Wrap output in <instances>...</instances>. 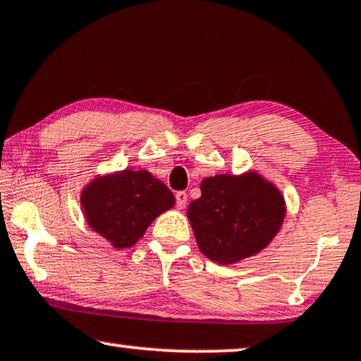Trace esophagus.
Segmentation results:
<instances>
[{
	"mask_svg": "<svg viewBox=\"0 0 361 361\" xmlns=\"http://www.w3.org/2000/svg\"><path fill=\"white\" fill-rule=\"evenodd\" d=\"M175 197H176V207H178V209H183L188 202V195L185 191H178L175 195Z\"/></svg>",
	"mask_w": 361,
	"mask_h": 361,
	"instance_id": "34e87169",
	"label": "esophagus"
}]
</instances>
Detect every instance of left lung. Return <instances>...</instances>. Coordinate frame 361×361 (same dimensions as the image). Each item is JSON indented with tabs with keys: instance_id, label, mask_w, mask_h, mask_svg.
<instances>
[{
	"instance_id": "1",
	"label": "left lung",
	"mask_w": 361,
	"mask_h": 361,
	"mask_svg": "<svg viewBox=\"0 0 361 361\" xmlns=\"http://www.w3.org/2000/svg\"><path fill=\"white\" fill-rule=\"evenodd\" d=\"M186 214L202 255L232 265L270 245L286 204L271 181L250 170L207 176L201 181V197L190 202Z\"/></svg>"
}]
</instances>
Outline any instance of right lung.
Segmentation results:
<instances>
[{
    "mask_svg": "<svg viewBox=\"0 0 361 361\" xmlns=\"http://www.w3.org/2000/svg\"><path fill=\"white\" fill-rule=\"evenodd\" d=\"M88 226L114 248H129L161 212L175 206L165 183L147 170H121L91 180L80 195Z\"/></svg>",
    "mask_w": 361,
    "mask_h": 361,
    "instance_id": "right-lung-1",
    "label": "right lung"
}]
</instances>
